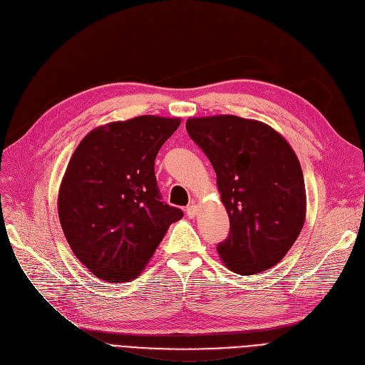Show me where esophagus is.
Listing matches in <instances>:
<instances>
[{"mask_svg": "<svg viewBox=\"0 0 365 365\" xmlns=\"http://www.w3.org/2000/svg\"><path fill=\"white\" fill-rule=\"evenodd\" d=\"M197 212H198V208H197V205H195V202H192V204H189L187 207H186V216L187 217H195L197 216Z\"/></svg>", "mask_w": 365, "mask_h": 365, "instance_id": "esophagus-1", "label": "esophagus"}]
</instances>
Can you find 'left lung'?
Instances as JSON below:
<instances>
[{
	"label": "left lung",
	"mask_w": 365,
	"mask_h": 365,
	"mask_svg": "<svg viewBox=\"0 0 365 365\" xmlns=\"http://www.w3.org/2000/svg\"><path fill=\"white\" fill-rule=\"evenodd\" d=\"M212 163L229 216L217 253L235 274L277 264L297 240L306 213L304 180L292 146L274 128L235 115L186 121Z\"/></svg>",
	"instance_id": "1"
}]
</instances>
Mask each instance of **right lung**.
Masks as SVG:
<instances>
[{"mask_svg":"<svg viewBox=\"0 0 365 365\" xmlns=\"http://www.w3.org/2000/svg\"><path fill=\"white\" fill-rule=\"evenodd\" d=\"M179 125V118L142 115L93 130L75 149L57 208L73 255L98 278H136L182 219L155 178L157 153Z\"/></svg>","mask_w":365,"mask_h":365,"instance_id":"right-lung-1","label":"right lung"}]
</instances>
